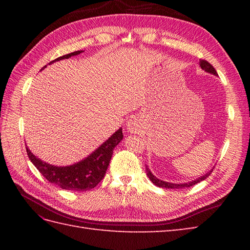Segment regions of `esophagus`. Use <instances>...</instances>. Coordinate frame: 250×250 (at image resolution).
<instances>
[{"label":"esophagus","instance_id":"esophagus-1","mask_svg":"<svg viewBox=\"0 0 250 250\" xmlns=\"http://www.w3.org/2000/svg\"><path fill=\"white\" fill-rule=\"evenodd\" d=\"M141 121L137 117H131V118L126 121V130L130 133H137L141 130Z\"/></svg>","mask_w":250,"mask_h":250}]
</instances>
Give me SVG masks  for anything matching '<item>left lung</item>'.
<instances>
[{
    "mask_svg": "<svg viewBox=\"0 0 250 250\" xmlns=\"http://www.w3.org/2000/svg\"><path fill=\"white\" fill-rule=\"evenodd\" d=\"M200 66H201L202 70H204V71L207 72V73H210V74H213V75H216V76L218 75V74H217V72H216V70L214 68V66L211 65L209 62H207L206 60H200ZM211 171H213V169H210L209 172H207L205 175H203V176H201V177H199V178H196V179L192 180V182H189V183H186V184H172V183L163 182V180L157 178V177L155 176V175H153V174L150 172V169L146 167L147 176L149 177V179L153 183V185H156V186H158V187H160V188H168V189H182V188L191 187V186H193V185H195V184H198V183L202 182V180L206 179V178L208 177L209 175H210Z\"/></svg>",
    "mask_w": 250,
    "mask_h": 250,
    "instance_id": "8db88e82",
    "label": "left lung"
}]
</instances>
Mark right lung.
Returning a JSON list of instances; mask_svg holds the SVG:
<instances>
[{
  "mask_svg": "<svg viewBox=\"0 0 250 250\" xmlns=\"http://www.w3.org/2000/svg\"><path fill=\"white\" fill-rule=\"evenodd\" d=\"M82 52L83 51L78 50L59 57L56 60L49 62V64H52L56 61L68 59L73 56L81 55ZM45 67L46 65L42 70H44ZM122 139H124V135H122V129L120 128L91 155L82 161L67 167L51 166V164L36 158L28 147L25 148L31 162L49 183L55 184L58 187L65 190L87 191L94 188L104 178L106 169H107L111 156H113L114 148L119 144Z\"/></svg>",
  "mask_w": 250,
  "mask_h": 250,
  "instance_id": "obj_1",
  "label": "right lung"
}]
</instances>
